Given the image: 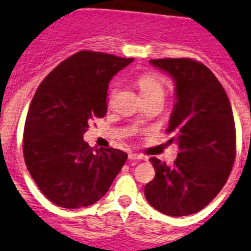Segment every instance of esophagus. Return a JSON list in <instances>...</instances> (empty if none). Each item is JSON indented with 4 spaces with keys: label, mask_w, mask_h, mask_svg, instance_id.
Here are the masks:
<instances>
[{
    "label": "esophagus",
    "mask_w": 251,
    "mask_h": 251,
    "mask_svg": "<svg viewBox=\"0 0 251 251\" xmlns=\"http://www.w3.org/2000/svg\"><path fill=\"white\" fill-rule=\"evenodd\" d=\"M129 158L130 160H144L143 156L138 153H129Z\"/></svg>",
    "instance_id": "esophagus-1"
}]
</instances>
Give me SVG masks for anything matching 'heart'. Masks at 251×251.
Instances as JSON below:
<instances>
[{
    "label": "heart",
    "mask_w": 251,
    "mask_h": 251,
    "mask_svg": "<svg viewBox=\"0 0 251 251\" xmlns=\"http://www.w3.org/2000/svg\"><path fill=\"white\" fill-rule=\"evenodd\" d=\"M136 85L139 87L144 100L152 99V98H165V94H166L165 81L156 73H144L138 77Z\"/></svg>",
    "instance_id": "obj_1"
}]
</instances>
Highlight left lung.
<instances>
[{"instance_id": "1", "label": "left lung", "mask_w": 251, "mask_h": 251, "mask_svg": "<svg viewBox=\"0 0 251 251\" xmlns=\"http://www.w3.org/2000/svg\"><path fill=\"white\" fill-rule=\"evenodd\" d=\"M150 63L174 79L175 104L166 131L178 146L174 166L151 158L156 176L144 187L151 206L184 217L206 206L226 184L236 156L232 107L214 73L192 59Z\"/></svg>"}]
</instances>
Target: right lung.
<instances>
[{"label":"right lung","instance_id":"right-lung-1","mask_svg":"<svg viewBox=\"0 0 251 251\" xmlns=\"http://www.w3.org/2000/svg\"><path fill=\"white\" fill-rule=\"evenodd\" d=\"M132 60L79 51L38 86L25 120L24 160L41 192L55 205L77 209L99 201L127 160L124 151H97L82 138L89 124L107 113L112 77Z\"/></svg>","mask_w":251,"mask_h":251}]
</instances>
